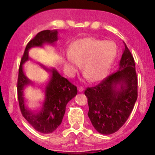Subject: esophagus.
Here are the masks:
<instances>
[{"label": "esophagus", "instance_id": "esophagus-1", "mask_svg": "<svg viewBox=\"0 0 155 155\" xmlns=\"http://www.w3.org/2000/svg\"><path fill=\"white\" fill-rule=\"evenodd\" d=\"M78 90H79V92H83L84 91V88H83V87H78Z\"/></svg>", "mask_w": 155, "mask_h": 155}]
</instances>
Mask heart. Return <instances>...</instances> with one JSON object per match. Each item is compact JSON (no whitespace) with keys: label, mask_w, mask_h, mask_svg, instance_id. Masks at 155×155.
I'll list each match as a JSON object with an SVG mask.
<instances>
[{"label":"heart","mask_w":155,"mask_h":155,"mask_svg":"<svg viewBox=\"0 0 155 155\" xmlns=\"http://www.w3.org/2000/svg\"><path fill=\"white\" fill-rule=\"evenodd\" d=\"M68 53L61 57L67 75L74 76L82 64L85 78L97 82L109 74L116 59L117 47L112 41L87 36L74 41L69 46Z\"/></svg>","instance_id":"heart-1"}]
</instances>
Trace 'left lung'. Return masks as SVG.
<instances>
[{"instance_id": "1", "label": "left lung", "mask_w": 155, "mask_h": 155, "mask_svg": "<svg viewBox=\"0 0 155 155\" xmlns=\"http://www.w3.org/2000/svg\"><path fill=\"white\" fill-rule=\"evenodd\" d=\"M124 47L117 71L84 91L89 106L87 115L101 134H112L122 127L138 97L134 58L125 44Z\"/></svg>"}]
</instances>
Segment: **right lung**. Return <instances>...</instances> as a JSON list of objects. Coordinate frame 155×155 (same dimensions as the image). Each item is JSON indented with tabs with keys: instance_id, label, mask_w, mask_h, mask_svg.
<instances>
[{
	"instance_id": "1",
	"label": "right lung",
	"mask_w": 155,
	"mask_h": 155,
	"mask_svg": "<svg viewBox=\"0 0 155 155\" xmlns=\"http://www.w3.org/2000/svg\"><path fill=\"white\" fill-rule=\"evenodd\" d=\"M58 41V31L46 30L39 32L27 44L21 59L17 79V97L21 113L32 127L41 133H51L61 124L68 103L77 94V87L60 75L54 68L44 69L49 72V79L44 87V101L37 110L26 107L23 90L31 81L23 72L22 65L29 59L28 51L31 47H42L44 44H53Z\"/></svg>"
}]
</instances>
